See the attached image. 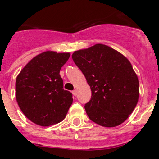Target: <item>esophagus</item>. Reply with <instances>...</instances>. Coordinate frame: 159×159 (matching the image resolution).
<instances>
[{"label":"esophagus","mask_w":159,"mask_h":159,"mask_svg":"<svg viewBox=\"0 0 159 159\" xmlns=\"http://www.w3.org/2000/svg\"><path fill=\"white\" fill-rule=\"evenodd\" d=\"M72 93H73V94H74V96H76V95H77V89H74V90L73 91Z\"/></svg>","instance_id":"34e87169"}]
</instances>
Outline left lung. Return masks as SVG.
I'll return each mask as SVG.
<instances>
[{
	"instance_id": "obj_1",
	"label": "left lung",
	"mask_w": 159,
	"mask_h": 159,
	"mask_svg": "<svg viewBox=\"0 0 159 159\" xmlns=\"http://www.w3.org/2000/svg\"><path fill=\"white\" fill-rule=\"evenodd\" d=\"M72 58L92 91L91 99L85 105L89 119L105 127L124 122L139 97V79L129 61L102 44L75 51Z\"/></svg>"
}]
</instances>
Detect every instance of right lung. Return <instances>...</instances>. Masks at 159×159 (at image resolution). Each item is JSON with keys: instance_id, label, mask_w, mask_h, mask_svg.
I'll return each instance as SVG.
<instances>
[{"instance_id": "add662e5", "label": "right lung", "mask_w": 159, "mask_h": 159, "mask_svg": "<svg viewBox=\"0 0 159 159\" xmlns=\"http://www.w3.org/2000/svg\"><path fill=\"white\" fill-rule=\"evenodd\" d=\"M70 53L46 51L22 69L16 80L19 107L31 121L49 126L62 121L73 103L72 93L63 89L60 70Z\"/></svg>"}]
</instances>
